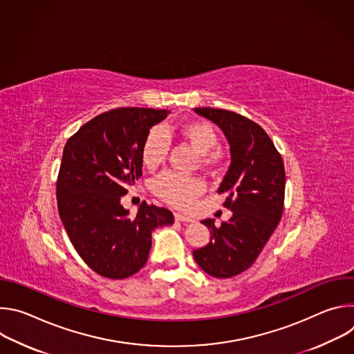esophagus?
Returning a JSON list of instances; mask_svg holds the SVG:
<instances>
[{"label": "esophagus", "mask_w": 354, "mask_h": 354, "mask_svg": "<svg viewBox=\"0 0 354 354\" xmlns=\"http://www.w3.org/2000/svg\"><path fill=\"white\" fill-rule=\"evenodd\" d=\"M175 220L176 221H180V223H192L193 218L189 217V216H185L182 213H175Z\"/></svg>", "instance_id": "esophagus-1"}]
</instances>
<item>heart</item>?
<instances>
[{
  "instance_id": "obj_1",
  "label": "heart",
  "mask_w": 354,
  "mask_h": 354,
  "mask_svg": "<svg viewBox=\"0 0 354 354\" xmlns=\"http://www.w3.org/2000/svg\"><path fill=\"white\" fill-rule=\"evenodd\" d=\"M167 134H174L189 142L197 154L201 156V165L213 169L218 165L220 157L213 151L218 145L216 129L205 120H182L165 129ZM168 153V140L160 129L148 133L141 147V161L148 169L161 165ZM205 185L196 178H189L172 172L161 175L154 182V192L167 203L176 207H189L192 201L201 194Z\"/></svg>"
}]
</instances>
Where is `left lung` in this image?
<instances>
[{"label":"left lung","mask_w":354,"mask_h":354,"mask_svg":"<svg viewBox=\"0 0 354 354\" xmlns=\"http://www.w3.org/2000/svg\"><path fill=\"white\" fill-rule=\"evenodd\" d=\"M193 111L216 123L230 144L231 164L217 193L228 194L224 206L232 212L220 228L212 218L201 221L212 238L205 248L193 250V257L207 274L228 279L252 266L280 223L284 164L270 137L255 122L231 111Z\"/></svg>","instance_id":"left-lung-1"}]
</instances>
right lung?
I'll return each mask as SVG.
<instances>
[{
	"label": "right lung",
	"mask_w": 354,
	"mask_h": 354,
	"mask_svg": "<svg viewBox=\"0 0 354 354\" xmlns=\"http://www.w3.org/2000/svg\"><path fill=\"white\" fill-rule=\"evenodd\" d=\"M168 111L119 108L99 115L68 138L57 179L60 218L81 259L97 274L126 279L148 261L156 228L174 214L142 201L137 216L120 205L142 175L141 147Z\"/></svg>",
	"instance_id": "add662e5"
}]
</instances>
